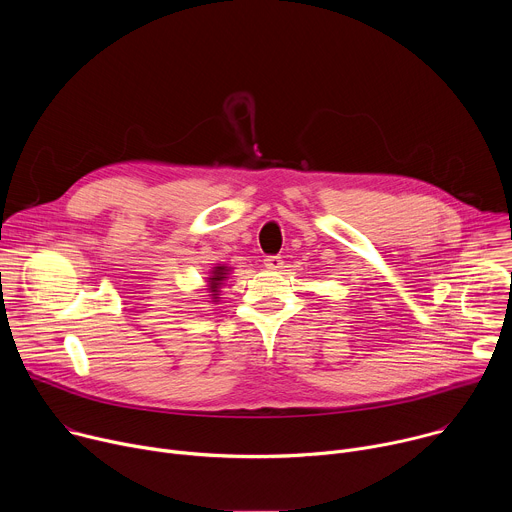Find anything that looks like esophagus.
Segmentation results:
<instances>
[{"label": "esophagus", "instance_id": "1", "mask_svg": "<svg viewBox=\"0 0 512 512\" xmlns=\"http://www.w3.org/2000/svg\"><path fill=\"white\" fill-rule=\"evenodd\" d=\"M263 265H265L267 269H279V267L283 265V259H281L279 255H269V257L263 259Z\"/></svg>", "mask_w": 512, "mask_h": 512}]
</instances>
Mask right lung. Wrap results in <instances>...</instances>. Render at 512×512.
<instances>
[{
  "instance_id": "right-lung-1",
  "label": "right lung",
  "mask_w": 512,
  "mask_h": 512,
  "mask_svg": "<svg viewBox=\"0 0 512 512\" xmlns=\"http://www.w3.org/2000/svg\"><path fill=\"white\" fill-rule=\"evenodd\" d=\"M225 275H227V269H225V267H216V269L212 271V275L208 277V279H210V291H212L210 296H214V298L218 296L216 289H218V285H221V281L225 279Z\"/></svg>"
}]
</instances>
